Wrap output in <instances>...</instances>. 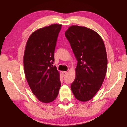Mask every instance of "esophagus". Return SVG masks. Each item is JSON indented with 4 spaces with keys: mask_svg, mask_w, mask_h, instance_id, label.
<instances>
[{
    "mask_svg": "<svg viewBox=\"0 0 127 127\" xmlns=\"http://www.w3.org/2000/svg\"><path fill=\"white\" fill-rule=\"evenodd\" d=\"M67 73V72H62V74H63V76L64 77V76H65V75H66V74Z\"/></svg>",
    "mask_w": 127,
    "mask_h": 127,
    "instance_id": "obj_1",
    "label": "esophagus"
}]
</instances>
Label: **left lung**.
Returning <instances> with one entry per match:
<instances>
[{
	"label": "left lung",
	"mask_w": 127,
	"mask_h": 127,
	"mask_svg": "<svg viewBox=\"0 0 127 127\" xmlns=\"http://www.w3.org/2000/svg\"><path fill=\"white\" fill-rule=\"evenodd\" d=\"M65 35L77 61L71 90L77 100L87 101L99 90L106 76L107 59L104 41L94 30L78 26L69 27Z\"/></svg>",
	"instance_id": "left-lung-1"
}]
</instances>
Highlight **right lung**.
I'll return each instance as SVG.
<instances>
[{
  "label": "right lung",
  "mask_w": 127,
  "mask_h": 127,
  "mask_svg": "<svg viewBox=\"0 0 127 127\" xmlns=\"http://www.w3.org/2000/svg\"><path fill=\"white\" fill-rule=\"evenodd\" d=\"M61 27V25L54 24L36 30L26 45L23 57L26 78L33 94L44 103L54 100L61 87L59 73L52 64Z\"/></svg>",
  "instance_id": "right-lung-1"
}]
</instances>
